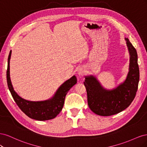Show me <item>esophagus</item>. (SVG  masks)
I'll return each instance as SVG.
<instances>
[{
	"label": "esophagus",
	"instance_id": "1",
	"mask_svg": "<svg viewBox=\"0 0 147 147\" xmlns=\"http://www.w3.org/2000/svg\"><path fill=\"white\" fill-rule=\"evenodd\" d=\"M77 73H78V75H79V76H80V77L83 76L84 74H85V70H84V69L83 67H80L78 69Z\"/></svg>",
	"mask_w": 147,
	"mask_h": 147
}]
</instances>
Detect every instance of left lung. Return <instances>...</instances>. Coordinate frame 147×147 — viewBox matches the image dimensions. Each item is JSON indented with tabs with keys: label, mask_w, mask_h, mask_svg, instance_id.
<instances>
[{
	"label": "left lung",
	"mask_w": 147,
	"mask_h": 147,
	"mask_svg": "<svg viewBox=\"0 0 147 147\" xmlns=\"http://www.w3.org/2000/svg\"><path fill=\"white\" fill-rule=\"evenodd\" d=\"M129 54V72L125 80L112 90H107L95 76H85L88 104L92 112L100 116H111L125 110L134 100L139 82V68L136 48L125 38Z\"/></svg>",
	"instance_id": "obj_1"
}]
</instances>
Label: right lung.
<instances>
[{
  "label": "right lung",
  "mask_w": 147,
  "mask_h": 147,
  "mask_svg": "<svg viewBox=\"0 0 147 147\" xmlns=\"http://www.w3.org/2000/svg\"><path fill=\"white\" fill-rule=\"evenodd\" d=\"M11 50L10 51L8 58L7 70V80L8 89L11 92L15 102L20 109L29 118L38 120L46 121L55 118L63 109L64 100L67 93L70 89L77 83V77L74 75L64 82L58 88L51 98L42 101H30L22 98L13 89L10 75V60Z\"/></svg>",
  "instance_id": "add662e5"
}]
</instances>
